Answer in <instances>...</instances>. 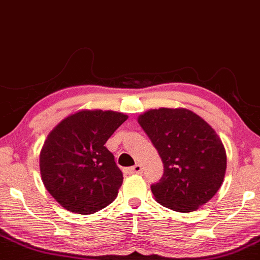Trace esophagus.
<instances>
[{"label": "esophagus", "mask_w": 260, "mask_h": 260, "mask_svg": "<svg viewBox=\"0 0 260 260\" xmlns=\"http://www.w3.org/2000/svg\"><path fill=\"white\" fill-rule=\"evenodd\" d=\"M142 171H143V167L139 164L134 165L133 167L128 168L127 170L128 173H131V174H139V173H142Z\"/></svg>", "instance_id": "obj_1"}]
</instances>
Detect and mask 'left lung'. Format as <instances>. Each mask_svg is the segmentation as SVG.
<instances>
[{
	"label": "left lung",
	"instance_id": "obj_1",
	"mask_svg": "<svg viewBox=\"0 0 260 260\" xmlns=\"http://www.w3.org/2000/svg\"><path fill=\"white\" fill-rule=\"evenodd\" d=\"M138 122L164 162V176L151 185L156 201L189 213L213 198L226 170V152L213 128L187 109H154Z\"/></svg>",
	"mask_w": 260,
	"mask_h": 260
}]
</instances>
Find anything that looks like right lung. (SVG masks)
I'll return each instance as SVG.
<instances>
[{
    "label": "right lung",
    "mask_w": 260,
    "mask_h": 260,
    "mask_svg": "<svg viewBox=\"0 0 260 260\" xmlns=\"http://www.w3.org/2000/svg\"><path fill=\"white\" fill-rule=\"evenodd\" d=\"M127 118L121 112L82 110L48 134L40 154L41 177L65 209L92 214L117 198L123 176L104 144Z\"/></svg>",
    "instance_id": "right-lung-1"
}]
</instances>
